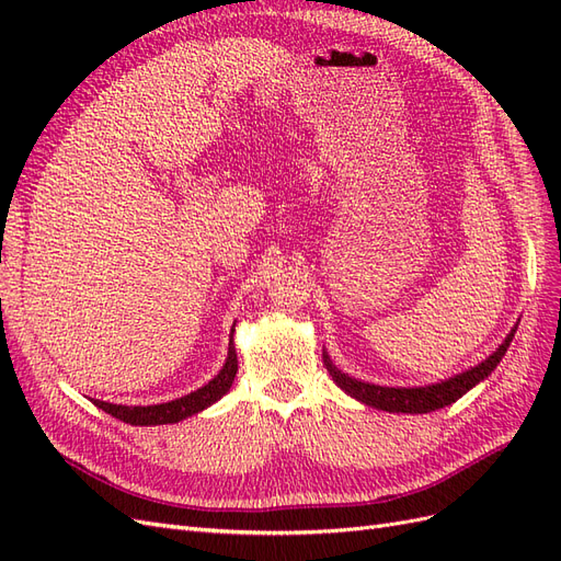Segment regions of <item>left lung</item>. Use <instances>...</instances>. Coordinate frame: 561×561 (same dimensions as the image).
Masks as SVG:
<instances>
[{
    "label": "left lung",
    "instance_id": "8db88e82",
    "mask_svg": "<svg viewBox=\"0 0 561 561\" xmlns=\"http://www.w3.org/2000/svg\"><path fill=\"white\" fill-rule=\"evenodd\" d=\"M515 332H517V325L511 330V334L503 339V344L480 365H474V367L461 371V375H454L445 381H437L431 386L402 388V386H377L369 381L353 379L346 375V371H342L332 363L328 351H322V363H325L334 383L342 388L344 393H348L351 398H355L363 404H369V407H375V410H383V412H396V414H428V412L443 410V407L456 402L458 398L466 396L470 388L484 381L491 371L496 369V365L503 360V355H505L507 346H511Z\"/></svg>",
    "mask_w": 561,
    "mask_h": 561
}]
</instances>
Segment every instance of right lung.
<instances>
[{
  "mask_svg": "<svg viewBox=\"0 0 561 561\" xmlns=\"http://www.w3.org/2000/svg\"><path fill=\"white\" fill-rule=\"evenodd\" d=\"M236 371H239V360H236L233 330H231L227 360H225L222 369H219L206 386H201V388L192 390V393L175 398L171 402H161V404L126 407V404H112V402H103V400H93V404L100 407L103 412L112 414L114 419L130 423V426H163V423H178L186 416H194L203 410H208L213 402L227 396L231 383H233Z\"/></svg>",
  "mask_w": 561,
  "mask_h": 561,
  "instance_id": "add662e5",
  "label": "right lung"
}]
</instances>
